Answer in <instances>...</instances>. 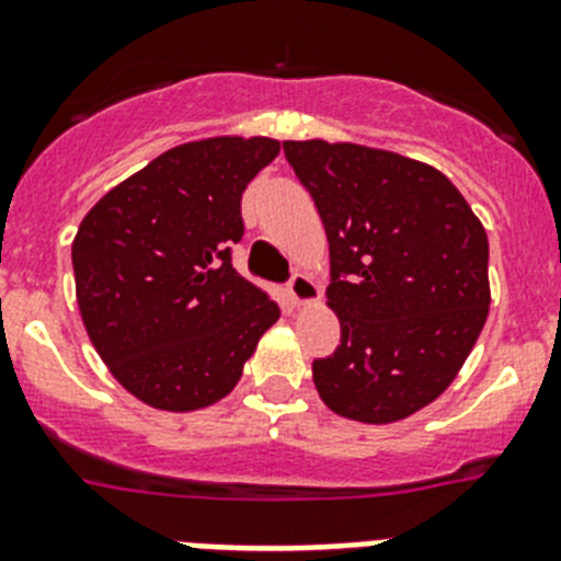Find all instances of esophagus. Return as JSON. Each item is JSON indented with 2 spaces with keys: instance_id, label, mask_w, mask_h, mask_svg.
Segmentation results:
<instances>
[{
  "instance_id": "1",
  "label": "esophagus",
  "mask_w": 561,
  "mask_h": 561,
  "mask_svg": "<svg viewBox=\"0 0 561 561\" xmlns=\"http://www.w3.org/2000/svg\"><path fill=\"white\" fill-rule=\"evenodd\" d=\"M287 293H290L293 305H310V301H318V287L310 276L305 274H293L290 282H287Z\"/></svg>"
}]
</instances>
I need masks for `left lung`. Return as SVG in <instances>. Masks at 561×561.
I'll return each instance as SVG.
<instances>
[{"mask_svg":"<svg viewBox=\"0 0 561 561\" xmlns=\"http://www.w3.org/2000/svg\"><path fill=\"white\" fill-rule=\"evenodd\" d=\"M330 240L341 343L312 360L327 408L388 425L456 380L489 316V240L431 164L350 142H285Z\"/></svg>","mask_w":561,"mask_h":561,"instance_id":"obj_1","label":"left lung"}]
</instances>
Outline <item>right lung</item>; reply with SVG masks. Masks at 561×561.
I'll return each mask as SVG.
<instances>
[{
	"mask_svg": "<svg viewBox=\"0 0 561 561\" xmlns=\"http://www.w3.org/2000/svg\"><path fill=\"white\" fill-rule=\"evenodd\" d=\"M279 156L268 136H215L161 153L105 193L72 243L94 350L136 400L198 411L224 400L279 305L231 265L249 181Z\"/></svg>",
	"mask_w": 561,
	"mask_h": 561,
	"instance_id": "1",
	"label": "right lung"
}]
</instances>
